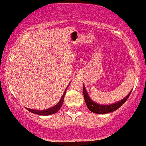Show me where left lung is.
Returning <instances> with one entry per match:
<instances>
[{"instance_id":"obj_1","label":"left lung","mask_w":146,"mask_h":146,"mask_svg":"<svg viewBox=\"0 0 146 146\" xmlns=\"http://www.w3.org/2000/svg\"><path fill=\"white\" fill-rule=\"evenodd\" d=\"M83 96H84L86 105H87L88 109H89L90 111L96 114H106L116 111V110L118 109L119 107H120L122 106L124 103L126 102V100L128 99V98L130 96L132 90L129 93V94L127 96L124 98L123 100H121V101L111 105H100L94 102V101H92L89 97V94H88V92L85 89L84 85H83Z\"/></svg>"}]
</instances>
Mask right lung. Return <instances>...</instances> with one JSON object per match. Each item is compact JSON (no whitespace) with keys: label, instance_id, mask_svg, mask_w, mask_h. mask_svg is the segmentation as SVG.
<instances>
[{"label":"right lung","instance_id":"1","mask_svg":"<svg viewBox=\"0 0 146 146\" xmlns=\"http://www.w3.org/2000/svg\"><path fill=\"white\" fill-rule=\"evenodd\" d=\"M70 83H69V85H70ZM69 85L67 86V87H66V89H65V90H64V92L63 93V96H61V98L60 100V101L57 103L56 106H54V107H51V108L48 109H46V110H42V111H40V110L31 109L26 108V109H27L28 111H30V112H31V113H32L33 114H39V115H42V116H48V115H50V114H53L56 113L58 111L59 109H60V108L62 106V105H63V104L64 95H65V94H66V91L68 89V87L69 86Z\"/></svg>","mask_w":146,"mask_h":146}]
</instances>
